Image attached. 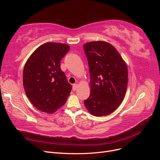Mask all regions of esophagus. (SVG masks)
Instances as JSON below:
<instances>
[{"label": "esophagus", "instance_id": "1", "mask_svg": "<svg viewBox=\"0 0 160 160\" xmlns=\"http://www.w3.org/2000/svg\"><path fill=\"white\" fill-rule=\"evenodd\" d=\"M77 84H73L72 85V90L73 91H75L76 89H77Z\"/></svg>", "mask_w": 160, "mask_h": 160}]
</instances>
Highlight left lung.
Wrapping results in <instances>:
<instances>
[{"instance_id": "1", "label": "left lung", "mask_w": 160, "mask_h": 160, "mask_svg": "<svg viewBox=\"0 0 160 160\" xmlns=\"http://www.w3.org/2000/svg\"><path fill=\"white\" fill-rule=\"evenodd\" d=\"M90 73V95L85 108L96 117L108 115L122 104L128 88L126 62L109 42L98 41L83 45Z\"/></svg>"}]
</instances>
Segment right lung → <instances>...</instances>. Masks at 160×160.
Listing matches in <instances>:
<instances>
[{"mask_svg":"<svg viewBox=\"0 0 160 160\" xmlns=\"http://www.w3.org/2000/svg\"><path fill=\"white\" fill-rule=\"evenodd\" d=\"M69 49V45L63 43L46 42L27 59L22 74L23 87L37 109L52 113L66 103L72 86L60 65Z\"/></svg>","mask_w":160,"mask_h":160,"instance_id":"right-lung-1","label":"right lung"}]
</instances>
